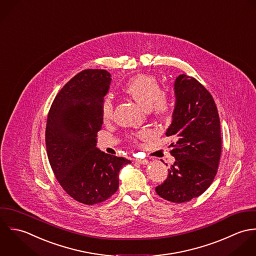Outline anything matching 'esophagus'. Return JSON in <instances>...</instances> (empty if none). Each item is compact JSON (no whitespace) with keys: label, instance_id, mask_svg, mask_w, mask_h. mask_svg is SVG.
I'll return each mask as SVG.
<instances>
[{"label":"esophagus","instance_id":"obj_1","mask_svg":"<svg viewBox=\"0 0 256 256\" xmlns=\"http://www.w3.org/2000/svg\"><path fill=\"white\" fill-rule=\"evenodd\" d=\"M136 162H138V164H142V165L148 164V159H136Z\"/></svg>","mask_w":256,"mask_h":256}]
</instances>
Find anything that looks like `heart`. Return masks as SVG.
I'll list each match as a JSON object with an SVG mask.
<instances>
[{"instance_id":"obj_1","label":"heart","mask_w":256,"mask_h":256,"mask_svg":"<svg viewBox=\"0 0 256 256\" xmlns=\"http://www.w3.org/2000/svg\"><path fill=\"white\" fill-rule=\"evenodd\" d=\"M124 91L144 108H152L156 116H164L171 110V104L162 95L161 85L154 76L146 74L136 75L124 86ZM112 112L114 102L112 97L108 96L102 102L101 114L102 120H110L112 116ZM148 136V132H142L138 134V136L144 138Z\"/></svg>"}]
</instances>
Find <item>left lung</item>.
<instances>
[{
	"label": "left lung",
	"mask_w": 256,
	"mask_h": 256,
	"mask_svg": "<svg viewBox=\"0 0 256 256\" xmlns=\"http://www.w3.org/2000/svg\"><path fill=\"white\" fill-rule=\"evenodd\" d=\"M174 94L172 122L166 136L176 140L169 146L173 148L175 162L155 191L167 201L184 203L202 195L216 174L222 152L220 126L212 95L195 78L179 75Z\"/></svg>",
	"instance_id": "left-lung-1"
}]
</instances>
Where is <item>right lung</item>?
<instances>
[{
  "label": "right lung",
  "mask_w": 256,
  "mask_h": 256,
  "mask_svg": "<svg viewBox=\"0 0 256 256\" xmlns=\"http://www.w3.org/2000/svg\"><path fill=\"white\" fill-rule=\"evenodd\" d=\"M110 77L100 69L78 73L56 95L48 116L46 144L52 171L66 193L83 204H98L114 195L120 170L132 163L96 148Z\"/></svg>",
  "instance_id": "obj_1"
}]
</instances>
